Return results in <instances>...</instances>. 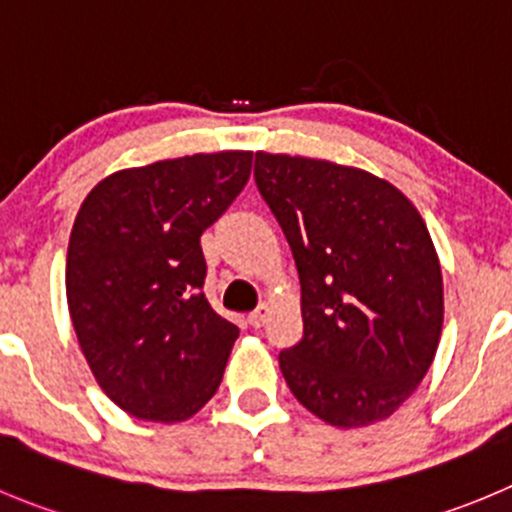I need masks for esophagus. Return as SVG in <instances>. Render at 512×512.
Segmentation results:
<instances>
[{
	"instance_id": "esophagus-1",
	"label": "esophagus",
	"mask_w": 512,
	"mask_h": 512,
	"mask_svg": "<svg viewBox=\"0 0 512 512\" xmlns=\"http://www.w3.org/2000/svg\"><path fill=\"white\" fill-rule=\"evenodd\" d=\"M269 314H271V306L269 304H261L259 309L248 314V321H251V326H256V329H259V326H264L266 321H269Z\"/></svg>"
}]
</instances>
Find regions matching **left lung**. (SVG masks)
<instances>
[{"label":"left lung","instance_id":"8db88e82","mask_svg":"<svg viewBox=\"0 0 512 512\" xmlns=\"http://www.w3.org/2000/svg\"><path fill=\"white\" fill-rule=\"evenodd\" d=\"M253 178L301 281L304 337L279 354L286 384L329 425L384 420L440 342L442 274L425 221L392 183L329 160L256 153Z\"/></svg>","mask_w":512,"mask_h":512}]
</instances>
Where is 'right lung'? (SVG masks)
Returning <instances> with one entry per match:
<instances>
[{
    "label": "right lung",
    "instance_id": "1",
    "mask_svg": "<svg viewBox=\"0 0 512 512\" xmlns=\"http://www.w3.org/2000/svg\"><path fill=\"white\" fill-rule=\"evenodd\" d=\"M253 153L160 160L97 183L67 248V304L102 392L138 420L180 422L216 394L238 326L203 294L201 236Z\"/></svg>",
    "mask_w": 512,
    "mask_h": 512
}]
</instances>
